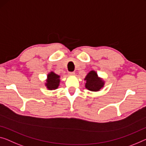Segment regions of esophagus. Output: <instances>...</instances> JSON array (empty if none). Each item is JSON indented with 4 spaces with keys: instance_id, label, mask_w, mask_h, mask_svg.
Returning a JSON list of instances; mask_svg holds the SVG:
<instances>
[{
    "instance_id": "obj_1",
    "label": "esophagus",
    "mask_w": 146,
    "mask_h": 146,
    "mask_svg": "<svg viewBox=\"0 0 146 146\" xmlns=\"http://www.w3.org/2000/svg\"><path fill=\"white\" fill-rule=\"evenodd\" d=\"M68 74H69V76H74L75 72H68Z\"/></svg>"
}]
</instances>
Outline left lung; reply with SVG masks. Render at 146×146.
I'll use <instances>...</instances> for the list:
<instances>
[{
    "label": "left lung",
    "mask_w": 146,
    "mask_h": 146,
    "mask_svg": "<svg viewBox=\"0 0 146 146\" xmlns=\"http://www.w3.org/2000/svg\"><path fill=\"white\" fill-rule=\"evenodd\" d=\"M84 80L86 81V88L91 91H98L104 86V82L98 76L95 71L91 70L87 74Z\"/></svg>",
    "instance_id": "left-lung-1"
}]
</instances>
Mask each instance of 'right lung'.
<instances>
[{
    "label": "right lung",
    "mask_w": 146,
    "mask_h": 146,
    "mask_svg": "<svg viewBox=\"0 0 146 146\" xmlns=\"http://www.w3.org/2000/svg\"><path fill=\"white\" fill-rule=\"evenodd\" d=\"M60 76L53 72H51L48 74L46 86L49 90H55L57 89L60 84Z\"/></svg>",
    "instance_id": "right-lung-1"
}]
</instances>
